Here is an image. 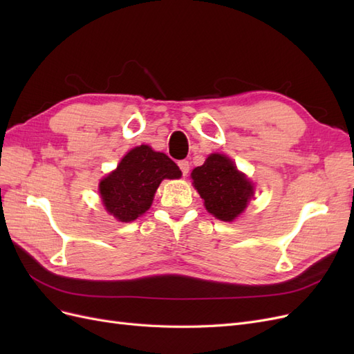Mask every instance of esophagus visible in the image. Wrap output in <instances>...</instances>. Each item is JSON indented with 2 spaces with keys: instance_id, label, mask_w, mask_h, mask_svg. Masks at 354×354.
Listing matches in <instances>:
<instances>
[{
  "instance_id": "obj_1",
  "label": "esophagus",
  "mask_w": 354,
  "mask_h": 354,
  "mask_svg": "<svg viewBox=\"0 0 354 354\" xmlns=\"http://www.w3.org/2000/svg\"><path fill=\"white\" fill-rule=\"evenodd\" d=\"M178 167L181 169V173H183V176L186 177L189 174V169H190V165H189V160L183 159V160H178Z\"/></svg>"
}]
</instances>
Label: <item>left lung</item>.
<instances>
[{
	"instance_id": "1",
	"label": "left lung",
	"mask_w": 354,
	"mask_h": 354,
	"mask_svg": "<svg viewBox=\"0 0 354 354\" xmlns=\"http://www.w3.org/2000/svg\"><path fill=\"white\" fill-rule=\"evenodd\" d=\"M190 176L207 211L221 221L239 217L254 196L252 183L226 155L211 153Z\"/></svg>"
}]
</instances>
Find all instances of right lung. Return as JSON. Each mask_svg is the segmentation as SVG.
<instances>
[{"label":"right lung","instance_id":"1","mask_svg":"<svg viewBox=\"0 0 354 354\" xmlns=\"http://www.w3.org/2000/svg\"><path fill=\"white\" fill-rule=\"evenodd\" d=\"M173 159L151 146L131 149L99 185L103 205L111 216L130 223L151 208L155 192L164 178H180Z\"/></svg>","mask_w":354,"mask_h":354}]
</instances>
